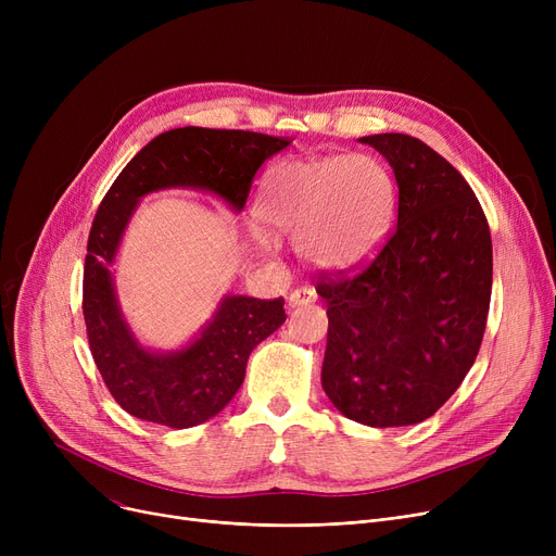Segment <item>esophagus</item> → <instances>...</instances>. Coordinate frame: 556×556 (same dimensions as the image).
<instances>
[{"label":"esophagus","instance_id":"34e87169","mask_svg":"<svg viewBox=\"0 0 556 556\" xmlns=\"http://www.w3.org/2000/svg\"><path fill=\"white\" fill-rule=\"evenodd\" d=\"M317 300V293L311 288V286H302V288H295L293 293L288 295V306L295 308V306H308Z\"/></svg>","mask_w":556,"mask_h":556}]
</instances>
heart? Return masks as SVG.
Here are the masks:
<instances>
[{
  "label": "heart",
  "instance_id": "b5f03b06",
  "mask_svg": "<svg viewBox=\"0 0 556 556\" xmlns=\"http://www.w3.org/2000/svg\"><path fill=\"white\" fill-rule=\"evenodd\" d=\"M394 202L390 173L367 155H349L275 166L256 212L263 229L295 241L311 266L346 270L383 243Z\"/></svg>",
  "mask_w": 556,
  "mask_h": 556
}]
</instances>
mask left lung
<instances>
[{
	"instance_id": "1",
	"label": "left lung",
	"mask_w": 556,
	"mask_h": 556,
	"mask_svg": "<svg viewBox=\"0 0 556 556\" xmlns=\"http://www.w3.org/2000/svg\"><path fill=\"white\" fill-rule=\"evenodd\" d=\"M399 185L388 243L354 275H323L329 306L323 388L371 428L413 426L453 396L480 352L491 300V233L459 170L421 139L361 137Z\"/></svg>"
}]
</instances>
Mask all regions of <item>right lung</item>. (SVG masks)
I'll return each instance as SVG.
<instances>
[{
	"mask_svg": "<svg viewBox=\"0 0 556 556\" xmlns=\"http://www.w3.org/2000/svg\"><path fill=\"white\" fill-rule=\"evenodd\" d=\"M288 143L248 130L175 128L146 143L105 193L87 241L83 315L103 381L132 417L168 428L216 417L239 392L252 349L286 323L281 298L225 295L189 344L173 352L143 346L110 273L139 200L162 189H198L241 212L258 166Z\"/></svg>",
	"mask_w": 556,
	"mask_h": 556,
	"instance_id": "add662e5",
	"label": "right lung"
}]
</instances>
